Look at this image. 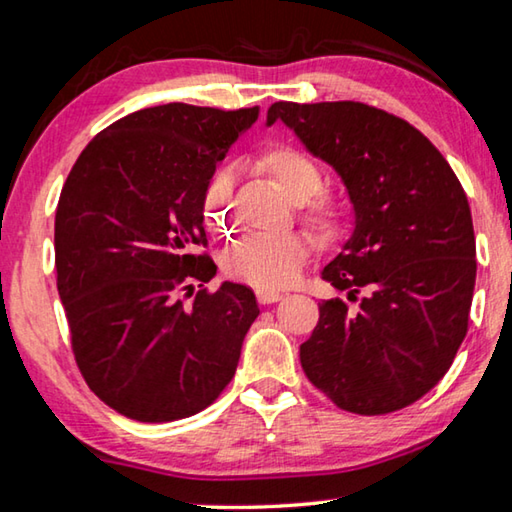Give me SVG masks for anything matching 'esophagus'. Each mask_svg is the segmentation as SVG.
I'll list each match as a JSON object with an SVG mask.
<instances>
[{"label": "esophagus", "mask_w": 512, "mask_h": 512, "mask_svg": "<svg viewBox=\"0 0 512 512\" xmlns=\"http://www.w3.org/2000/svg\"><path fill=\"white\" fill-rule=\"evenodd\" d=\"M282 298H284V293H280V291H271V289H259L257 291V300L262 302V305H271V302H277Z\"/></svg>", "instance_id": "34e87169"}]
</instances>
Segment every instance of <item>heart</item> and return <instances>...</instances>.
Returning a JSON list of instances; mask_svg holds the SVG:
<instances>
[{
	"label": "heart",
	"mask_w": 512,
	"mask_h": 512,
	"mask_svg": "<svg viewBox=\"0 0 512 512\" xmlns=\"http://www.w3.org/2000/svg\"><path fill=\"white\" fill-rule=\"evenodd\" d=\"M262 167L300 205V214L320 232H334L343 221V205L332 194L320 192L323 171L309 153L289 144L268 146ZM235 167L223 164L207 180L203 192V221L214 235H230L235 228L232 212ZM314 241L307 232L284 235H248L237 241L223 257V271L257 289H284L300 277Z\"/></svg>",
	"instance_id": "obj_1"
}]
</instances>
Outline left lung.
<instances>
[{
	"mask_svg": "<svg viewBox=\"0 0 512 512\" xmlns=\"http://www.w3.org/2000/svg\"><path fill=\"white\" fill-rule=\"evenodd\" d=\"M277 119L334 167L354 207L352 237L323 268L354 307L323 300L300 345L302 370L343 411H400L445 377L467 334L470 203L443 153L391 112L359 101H277L266 124Z\"/></svg>",
	"mask_w": 512,
	"mask_h": 512,
	"instance_id": "8db88e82",
	"label": "left lung"
}]
</instances>
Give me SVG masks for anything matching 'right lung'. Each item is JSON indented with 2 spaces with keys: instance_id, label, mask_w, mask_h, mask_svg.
<instances>
[{
  "instance_id": "add662e5",
  "label": "right lung",
  "mask_w": 512,
  "mask_h": 512,
  "mask_svg": "<svg viewBox=\"0 0 512 512\" xmlns=\"http://www.w3.org/2000/svg\"><path fill=\"white\" fill-rule=\"evenodd\" d=\"M257 115L189 103L131 112L85 146L65 180L54 246L74 359L126 418H189L235 377L255 293L223 282L189 307L180 296L216 273L196 253L207 246L203 192Z\"/></svg>"
}]
</instances>
